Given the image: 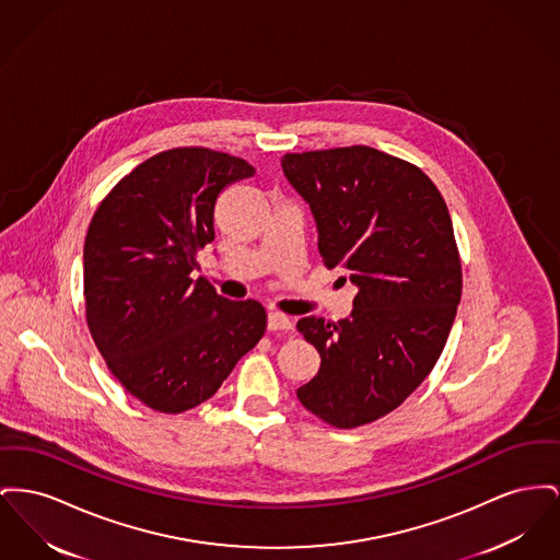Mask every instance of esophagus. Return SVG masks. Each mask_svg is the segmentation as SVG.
Wrapping results in <instances>:
<instances>
[{
  "instance_id": "obj_1",
  "label": "esophagus",
  "mask_w": 560,
  "mask_h": 560,
  "mask_svg": "<svg viewBox=\"0 0 560 560\" xmlns=\"http://www.w3.org/2000/svg\"><path fill=\"white\" fill-rule=\"evenodd\" d=\"M268 329L270 331H290L292 329V322L288 315L283 313H268Z\"/></svg>"
}]
</instances>
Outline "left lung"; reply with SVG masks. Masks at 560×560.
<instances>
[{
    "label": "left lung",
    "instance_id": "8db88e82",
    "mask_svg": "<svg viewBox=\"0 0 560 560\" xmlns=\"http://www.w3.org/2000/svg\"><path fill=\"white\" fill-rule=\"evenodd\" d=\"M281 166L324 262L358 288L347 319L298 322L322 358L298 399L331 428H360L412 394L446 345L460 300L451 213L419 166L368 145L285 154Z\"/></svg>",
    "mask_w": 560,
    "mask_h": 560
}]
</instances>
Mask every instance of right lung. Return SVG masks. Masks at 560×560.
I'll use <instances>...</instances> for the list:
<instances>
[{"label":"right lung","instance_id":"add662e5","mask_svg":"<svg viewBox=\"0 0 560 560\" xmlns=\"http://www.w3.org/2000/svg\"><path fill=\"white\" fill-rule=\"evenodd\" d=\"M256 168L207 148H173L132 168L101 202L84 241L93 340L122 387L177 415L215 394L266 329L258 300H229L190 272L215 238L224 188Z\"/></svg>","mask_w":560,"mask_h":560}]
</instances>
